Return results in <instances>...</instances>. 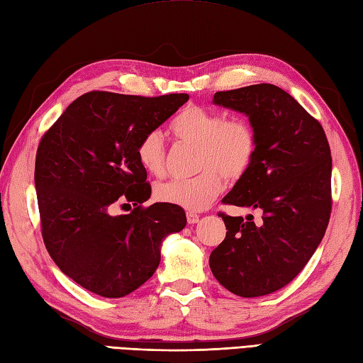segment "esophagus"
Here are the masks:
<instances>
[{
  "label": "esophagus",
  "mask_w": 363,
  "mask_h": 363,
  "mask_svg": "<svg viewBox=\"0 0 363 363\" xmlns=\"http://www.w3.org/2000/svg\"><path fill=\"white\" fill-rule=\"evenodd\" d=\"M186 218H188L189 225H196L200 217H199V214H196V212H186Z\"/></svg>",
  "instance_id": "obj_1"
}]
</instances>
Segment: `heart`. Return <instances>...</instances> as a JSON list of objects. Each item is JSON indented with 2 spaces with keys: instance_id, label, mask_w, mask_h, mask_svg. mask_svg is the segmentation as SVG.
Here are the masks:
<instances>
[{
  "instance_id": "heart-1",
  "label": "heart",
  "mask_w": 363,
  "mask_h": 363,
  "mask_svg": "<svg viewBox=\"0 0 363 363\" xmlns=\"http://www.w3.org/2000/svg\"><path fill=\"white\" fill-rule=\"evenodd\" d=\"M169 129L183 143L199 146L197 169L192 179L160 183L155 197L188 211H203L225 188V177L237 180L251 167L257 152V135L250 121L228 120L222 112L186 106L175 115ZM141 167L154 177L164 174V146L158 130L141 137L137 146Z\"/></svg>"
}]
</instances>
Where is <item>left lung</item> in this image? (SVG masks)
<instances>
[{
	"mask_svg": "<svg viewBox=\"0 0 363 363\" xmlns=\"http://www.w3.org/2000/svg\"><path fill=\"white\" fill-rule=\"evenodd\" d=\"M212 103L245 113L257 135L251 167L223 203L262 222L220 214L226 237L209 255L220 285L259 297L288 285L319 248L331 214V151L320 123L280 87L216 92Z\"/></svg>",
	"mask_w": 363,
	"mask_h": 363,
	"instance_id": "obj_1",
	"label": "left lung"
}]
</instances>
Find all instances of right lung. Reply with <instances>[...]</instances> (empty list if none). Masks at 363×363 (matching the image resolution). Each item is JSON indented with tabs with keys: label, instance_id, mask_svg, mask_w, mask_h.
Listing matches in <instances>:
<instances>
[{
	"label": "right lung",
	"instance_id": "add662e5",
	"mask_svg": "<svg viewBox=\"0 0 363 363\" xmlns=\"http://www.w3.org/2000/svg\"><path fill=\"white\" fill-rule=\"evenodd\" d=\"M188 100L87 92L43 137L35 162L43 240L61 272L91 293L117 298L140 288L158 268L164 238L186 226L180 206L141 208L151 186L137 146ZM126 199L135 211L112 216Z\"/></svg>",
	"mask_w": 363,
	"mask_h": 363
}]
</instances>
